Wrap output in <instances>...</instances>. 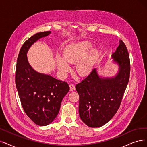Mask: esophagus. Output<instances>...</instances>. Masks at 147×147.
I'll use <instances>...</instances> for the list:
<instances>
[{
  "instance_id": "34e87169",
  "label": "esophagus",
  "mask_w": 147,
  "mask_h": 147,
  "mask_svg": "<svg viewBox=\"0 0 147 147\" xmlns=\"http://www.w3.org/2000/svg\"><path fill=\"white\" fill-rule=\"evenodd\" d=\"M69 87H70V91L72 92V91H74L75 89V87L74 85L73 84H70L69 85Z\"/></svg>"
}]
</instances>
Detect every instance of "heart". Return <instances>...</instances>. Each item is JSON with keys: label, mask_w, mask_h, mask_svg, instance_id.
Instances as JSON below:
<instances>
[{"label": "heart", "mask_w": 147, "mask_h": 147, "mask_svg": "<svg viewBox=\"0 0 147 147\" xmlns=\"http://www.w3.org/2000/svg\"><path fill=\"white\" fill-rule=\"evenodd\" d=\"M92 47V43L88 41H83L67 47L63 53V59L57 57L56 60L57 67L60 74L65 75L69 71L70 67L67 64H76L75 70L78 75H89L99 57V52L96 49L88 51Z\"/></svg>", "instance_id": "heart-1"}]
</instances>
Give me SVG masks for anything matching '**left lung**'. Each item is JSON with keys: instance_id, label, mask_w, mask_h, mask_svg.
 Wrapping results in <instances>:
<instances>
[{"instance_id": "1", "label": "left lung", "mask_w": 147, "mask_h": 147, "mask_svg": "<svg viewBox=\"0 0 147 147\" xmlns=\"http://www.w3.org/2000/svg\"><path fill=\"white\" fill-rule=\"evenodd\" d=\"M111 57L119 67L115 77L102 78L94 69L75 86L80 96V118L90 127H101L113 118L120 107L128 83L130 57L122 40Z\"/></svg>"}]
</instances>
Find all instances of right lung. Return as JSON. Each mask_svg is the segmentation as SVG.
Segmentation results:
<instances>
[{"label":"right lung","mask_w":147,"mask_h":147,"mask_svg":"<svg viewBox=\"0 0 147 147\" xmlns=\"http://www.w3.org/2000/svg\"><path fill=\"white\" fill-rule=\"evenodd\" d=\"M51 31L37 33L22 46L17 60L16 85L25 113L36 124L49 125L57 117L63 98L69 91L65 81L34 70L29 64L27 52L32 44Z\"/></svg>","instance_id":"obj_1"}]
</instances>
